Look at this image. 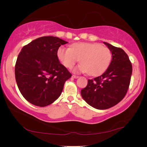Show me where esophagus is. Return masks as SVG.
Masks as SVG:
<instances>
[{"label": "esophagus", "instance_id": "esophagus-1", "mask_svg": "<svg viewBox=\"0 0 147 147\" xmlns=\"http://www.w3.org/2000/svg\"><path fill=\"white\" fill-rule=\"evenodd\" d=\"M72 78H74V79H77V78H79V76H75V75H73V76H72Z\"/></svg>", "mask_w": 147, "mask_h": 147}]
</instances>
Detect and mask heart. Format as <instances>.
<instances>
[{
  "label": "heart",
  "instance_id": "b5f03b06",
  "mask_svg": "<svg viewBox=\"0 0 147 147\" xmlns=\"http://www.w3.org/2000/svg\"><path fill=\"white\" fill-rule=\"evenodd\" d=\"M57 57L61 63L69 69L80 59L82 63L74 68V73H89L92 76H97L108 69L112 56L108 48L100 44L78 43L71 48L60 47Z\"/></svg>",
  "mask_w": 147,
  "mask_h": 147
}]
</instances>
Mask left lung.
I'll return each instance as SVG.
<instances>
[{"label":"left lung","mask_w":147,"mask_h":147,"mask_svg":"<svg viewBox=\"0 0 147 147\" xmlns=\"http://www.w3.org/2000/svg\"><path fill=\"white\" fill-rule=\"evenodd\" d=\"M104 43L112 52L111 63L102 75L88 80L87 86L81 90L83 99L98 110L111 108L123 99L132 72V63L125 51L106 42Z\"/></svg>","instance_id":"1"}]
</instances>
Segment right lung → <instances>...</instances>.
<instances>
[{
    "mask_svg": "<svg viewBox=\"0 0 147 147\" xmlns=\"http://www.w3.org/2000/svg\"><path fill=\"white\" fill-rule=\"evenodd\" d=\"M68 42L47 36L37 38L22 48L15 64L19 91L33 105L44 107L61 95L65 81L71 77L58 59L59 47Z\"/></svg>",
    "mask_w": 147,
    "mask_h": 147,
    "instance_id": "1",
    "label": "right lung"
}]
</instances>
